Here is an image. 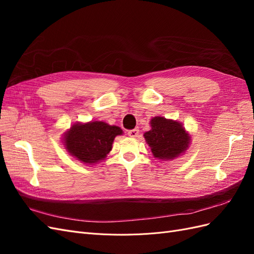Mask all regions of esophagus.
Here are the masks:
<instances>
[{
    "label": "esophagus",
    "mask_w": 254,
    "mask_h": 254,
    "mask_svg": "<svg viewBox=\"0 0 254 254\" xmlns=\"http://www.w3.org/2000/svg\"><path fill=\"white\" fill-rule=\"evenodd\" d=\"M128 135L130 137H136L139 135V129H132V130H129L128 131Z\"/></svg>",
    "instance_id": "esophagus-1"
}]
</instances>
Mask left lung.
<instances>
[{"mask_svg":"<svg viewBox=\"0 0 254 254\" xmlns=\"http://www.w3.org/2000/svg\"><path fill=\"white\" fill-rule=\"evenodd\" d=\"M150 127L149 131L144 133V139L156 159L171 161L189 149L190 135L182 123L155 117L150 120Z\"/></svg>","mask_w":254,"mask_h":254,"instance_id":"obj_1","label":"left lung"}]
</instances>
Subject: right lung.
<instances>
[{
  "label": "right lung",
  "instance_id": "add662e5",
  "mask_svg": "<svg viewBox=\"0 0 254 254\" xmlns=\"http://www.w3.org/2000/svg\"><path fill=\"white\" fill-rule=\"evenodd\" d=\"M122 134L119 126L102 121L77 122L64 132L63 144L73 158L83 164L94 165L106 159L115 136Z\"/></svg>",
  "mask_w": 254,
  "mask_h": 254
}]
</instances>
